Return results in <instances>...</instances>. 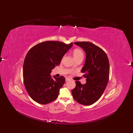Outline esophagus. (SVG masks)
<instances>
[{
  "mask_svg": "<svg viewBox=\"0 0 133 133\" xmlns=\"http://www.w3.org/2000/svg\"><path fill=\"white\" fill-rule=\"evenodd\" d=\"M70 80V79L69 78H66V81H69Z\"/></svg>",
  "mask_w": 133,
  "mask_h": 133,
  "instance_id": "esophagus-1",
  "label": "esophagus"
}]
</instances>
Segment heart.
I'll use <instances>...</instances> for the list:
<instances>
[{"instance_id":"obj_1","label":"heart","mask_w":133,"mask_h":133,"mask_svg":"<svg viewBox=\"0 0 133 133\" xmlns=\"http://www.w3.org/2000/svg\"><path fill=\"white\" fill-rule=\"evenodd\" d=\"M72 54L73 56H74V58L75 59H77L79 58H83V51H82L81 49H76L73 50L72 51ZM74 67V66H73L72 67V69H73Z\"/></svg>"}]
</instances>
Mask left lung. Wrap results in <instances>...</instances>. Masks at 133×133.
<instances>
[{
  "label": "left lung",
  "mask_w": 133,
  "mask_h": 133,
  "mask_svg": "<svg viewBox=\"0 0 133 133\" xmlns=\"http://www.w3.org/2000/svg\"><path fill=\"white\" fill-rule=\"evenodd\" d=\"M86 52V60L81 72L86 78L82 84L75 81L71 93L74 99L83 105H91L101 98L108 83L110 73L109 59L100 47L89 42H74Z\"/></svg>",
  "instance_id": "8db88e82"
}]
</instances>
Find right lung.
<instances>
[{
	"instance_id": "add662e5",
	"label": "right lung",
	"mask_w": 133,
	"mask_h": 133,
	"mask_svg": "<svg viewBox=\"0 0 133 133\" xmlns=\"http://www.w3.org/2000/svg\"><path fill=\"white\" fill-rule=\"evenodd\" d=\"M72 44L46 41L35 45L27 52L23 64L24 84L28 94L36 102L46 104L58 98L65 78L53 76L52 78L50 74Z\"/></svg>"
}]
</instances>
